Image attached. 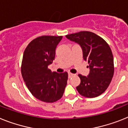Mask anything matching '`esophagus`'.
<instances>
[{
  "mask_svg": "<svg viewBox=\"0 0 128 128\" xmlns=\"http://www.w3.org/2000/svg\"><path fill=\"white\" fill-rule=\"evenodd\" d=\"M74 76H75V74H72V73H68V77H69V78H70V77H73Z\"/></svg>",
  "mask_w": 128,
  "mask_h": 128,
  "instance_id": "1",
  "label": "esophagus"
}]
</instances>
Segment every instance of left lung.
<instances>
[{
    "label": "left lung",
    "mask_w": 128,
    "mask_h": 128,
    "mask_svg": "<svg viewBox=\"0 0 128 128\" xmlns=\"http://www.w3.org/2000/svg\"><path fill=\"white\" fill-rule=\"evenodd\" d=\"M66 37L80 46L83 59L89 64L90 73L87 77L78 75L80 79V84L76 87L78 92L86 98L101 95L109 86L114 70L109 46L102 38L88 31L68 34Z\"/></svg>",
    "instance_id": "8db88e82"
}]
</instances>
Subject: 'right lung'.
<instances>
[{
    "label": "right lung",
    "mask_w": 128,
    "mask_h": 128,
    "mask_svg": "<svg viewBox=\"0 0 128 128\" xmlns=\"http://www.w3.org/2000/svg\"><path fill=\"white\" fill-rule=\"evenodd\" d=\"M62 36H42L31 41L22 56L21 74L31 94L46 103L61 98L67 84L68 73L51 72L48 68L55 57Z\"/></svg>",
    "instance_id": "right-lung-1"
}]
</instances>
